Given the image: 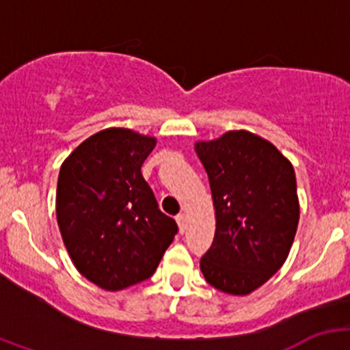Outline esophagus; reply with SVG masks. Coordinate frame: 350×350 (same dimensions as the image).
<instances>
[{"mask_svg":"<svg viewBox=\"0 0 350 350\" xmlns=\"http://www.w3.org/2000/svg\"><path fill=\"white\" fill-rule=\"evenodd\" d=\"M176 221H178L179 230H181V234H183V232L186 230V227H188V220H186V215L185 213H179L178 217H176Z\"/></svg>","mask_w":350,"mask_h":350,"instance_id":"esophagus-1","label":"esophagus"}]
</instances>
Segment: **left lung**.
<instances>
[{
	"instance_id": "8db88e82",
	"label": "left lung",
	"mask_w": 350,
	"mask_h": 350,
	"mask_svg": "<svg viewBox=\"0 0 350 350\" xmlns=\"http://www.w3.org/2000/svg\"><path fill=\"white\" fill-rule=\"evenodd\" d=\"M196 152L210 179L217 217L201 273L220 291L249 295L278 273L295 241V169L273 144L245 130L198 142Z\"/></svg>"
}]
</instances>
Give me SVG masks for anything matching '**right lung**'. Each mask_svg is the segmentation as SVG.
Instances as JSON below:
<instances>
[{
    "label": "right lung",
    "mask_w": 350,
    "mask_h": 350,
    "mask_svg": "<svg viewBox=\"0 0 350 350\" xmlns=\"http://www.w3.org/2000/svg\"><path fill=\"white\" fill-rule=\"evenodd\" d=\"M155 139L107 129L62 164L55 213L76 269L108 291L149 280L178 225L159 210L142 164Z\"/></svg>",
    "instance_id": "obj_1"
}]
</instances>
